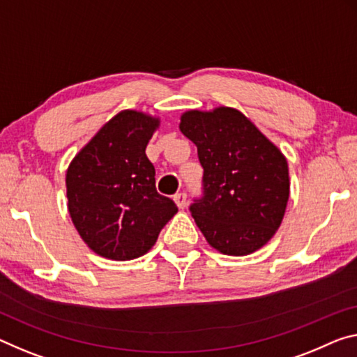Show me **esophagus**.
Segmentation results:
<instances>
[{
    "mask_svg": "<svg viewBox=\"0 0 357 357\" xmlns=\"http://www.w3.org/2000/svg\"><path fill=\"white\" fill-rule=\"evenodd\" d=\"M174 202H176L179 209H184L185 206H188V195H185L184 192H179V194L174 195Z\"/></svg>",
    "mask_w": 357,
    "mask_h": 357,
    "instance_id": "1",
    "label": "esophagus"
}]
</instances>
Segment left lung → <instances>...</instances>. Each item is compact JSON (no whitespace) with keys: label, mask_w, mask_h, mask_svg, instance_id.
<instances>
[{"label":"left lung","mask_w":357,"mask_h":357,"mask_svg":"<svg viewBox=\"0 0 357 357\" xmlns=\"http://www.w3.org/2000/svg\"><path fill=\"white\" fill-rule=\"evenodd\" d=\"M181 132L197 146L203 167L202 197L190 213L214 250L246 256L276 234L289 200L282 152L240 111H188Z\"/></svg>","instance_id":"8db88e82"}]
</instances>
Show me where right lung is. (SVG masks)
Instances as JSON below:
<instances>
[{"mask_svg": "<svg viewBox=\"0 0 357 357\" xmlns=\"http://www.w3.org/2000/svg\"><path fill=\"white\" fill-rule=\"evenodd\" d=\"M158 119L122 111L73 158L66 172L68 211L86 245L98 256L132 260L155 245L178 206L155 189L146 146Z\"/></svg>", "mask_w": 357, "mask_h": 357, "instance_id": "add662e5", "label": "right lung"}]
</instances>
